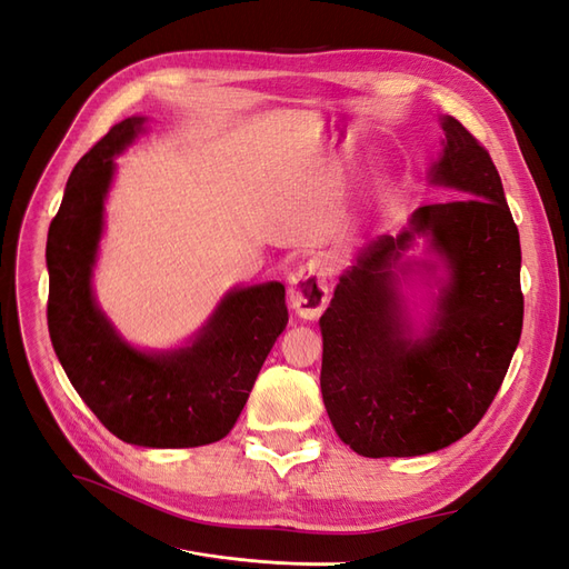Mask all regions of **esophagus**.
<instances>
[{
	"instance_id": "34e87169",
	"label": "esophagus",
	"mask_w": 569,
	"mask_h": 569,
	"mask_svg": "<svg viewBox=\"0 0 569 569\" xmlns=\"http://www.w3.org/2000/svg\"><path fill=\"white\" fill-rule=\"evenodd\" d=\"M330 299V289H327V270L322 261L313 258V261L303 263L289 280V303L295 311L306 318L316 320Z\"/></svg>"
}]
</instances>
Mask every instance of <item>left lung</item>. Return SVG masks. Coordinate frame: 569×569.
<instances>
[{
    "label": "left lung",
    "mask_w": 569,
    "mask_h": 569,
    "mask_svg": "<svg viewBox=\"0 0 569 569\" xmlns=\"http://www.w3.org/2000/svg\"><path fill=\"white\" fill-rule=\"evenodd\" d=\"M443 157L432 182L453 201L412 213L410 232L382 237L339 278L320 318V389L343 443L366 458L443 449L485 418L522 335L520 232L501 176L453 116L443 118ZM433 239L452 268L425 340L405 337L390 266L411 234Z\"/></svg>",
    "instance_id": "obj_1"
}]
</instances>
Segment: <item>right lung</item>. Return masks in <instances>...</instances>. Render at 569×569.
I'll return each mask as SVG.
<instances>
[{"label":"right lung","mask_w":569,"mask_h":569,"mask_svg":"<svg viewBox=\"0 0 569 569\" xmlns=\"http://www.w3.org/2000/svg\"><path fill=\"white\" fill-rule=\"evenodd\" d=\"M126 118L76 163L47 234V325L68 380L111 435L149 449H194L226 437L274 339L284 284L237 289L192 347L149 356L120 339L92 299V266L113 157L142 130Z\"/></svg>","instance_id":"add662e5"}]
</instances>
